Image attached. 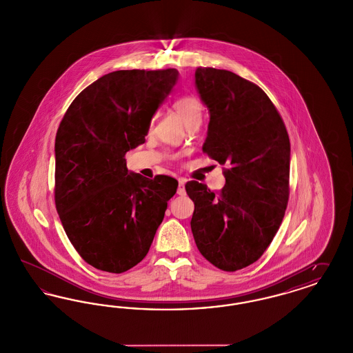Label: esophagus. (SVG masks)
<instances>
[{
    "mask_svg": "<svg viewBox=\"0 0 353 353\" xmlns=\"http://www.w3.org/2000/svg\"><path fill=\"white\" fill-rule=\"evenodd\" d=\"M185 183H186V180L185 179H179V188H177V194H180V196H184L185 194Z\"/></svg>",
    "mask_w": 353,
    "mask_h": 353,
    "instance_id": "esophagus-1",
    "label": "esophagus"
}]
</instances>
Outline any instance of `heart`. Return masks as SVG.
<instances>
[{
    "instance_id": "heart-1",
    "label": "heart",
    "mask_w": 353,
    "mask_h": 353,
    "mask_svg": "<svg viewBox=\"0 0 353 353\" xmlns=\"http://www.w3.org/2000/svg\"><path fill=\"white\" fill-rule=\"evenodd\" d=\"M176 112L183 118L188 128L200 127L203 114L201 101L194 95H184L173 104Z\"/></svg>"
}]
</instances>
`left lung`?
<instances>
[{
  "label": "left lung",
  "instance_id": "left-lung-1",
  "mask_svg": "<svg viewBox=\"0 0 353 353\" xmlns=\"http://www.w3.org/2000/svg\"><path fill=\"white\" fill-rule=\"evenodd\" d=\"M196 88L210 121L202 151L225 165V186L185 185L194 202L192 233L202 255L223 271L243 269L269 248L285 217L290 139L262 88L228 70L199 68Z\"/></svg>",
  "mask_w": 353,
  "mask_h": 353
}]
</instances>
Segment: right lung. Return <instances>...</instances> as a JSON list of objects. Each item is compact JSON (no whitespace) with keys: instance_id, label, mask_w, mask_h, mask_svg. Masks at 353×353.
<instances>
[{"instance_id":"1","label":"right lung","mask_w":353,"mask_h":353,"mask_svg":"<svg viewBox=\"0 0 353 353\" xmlns=\"http://www.w3.org/2000/svg\"><path fill=\"white\" fill-rule=\"evenodd\" d=\"M179 71L119 70L74 99L55 136V206L70 242L95 269L120 274L151 248L179 183L130 172Z\"/></svg>"}]
</instances>
